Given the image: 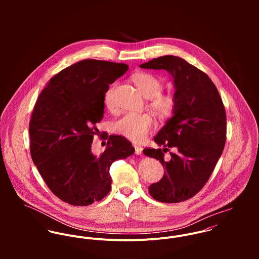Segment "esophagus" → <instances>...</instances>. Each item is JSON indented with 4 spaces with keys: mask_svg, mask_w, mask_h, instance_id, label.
<instances>
[{
    "mask_svg": "<svg viewBox=\"0 0 259 259\" xmlns=\"http://www.w3.org/2000/svg\"><path fill=\"white\" fill-rule=\"evenodd\" d=\"M134 147H135V150H136V153H137V154L141 155V154L143 153V147H141V146H137V145H135Z\"/></svg>",
    "mask_w": 259,
    "mask_h": 259,
    "instance_id": "34e87169",
    "label": "esophagus"
}]
</instances>
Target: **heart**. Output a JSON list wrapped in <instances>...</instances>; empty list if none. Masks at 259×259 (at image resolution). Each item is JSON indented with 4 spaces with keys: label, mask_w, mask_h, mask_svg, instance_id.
Listing matches in <instances>:
<instances>
[{
    "label": "heart",
    "mask_w": 259,
    "mask_h": 259,
    "mask_svg": "<svg viewBox=\"0 0 259 259\" xmlns=\"http://www.w3.org/2000/svg\"><path fill=\"white\" fill-rule=\"evenodd\" d=\"M133 80L140 93L149 99V108L160 116H170L177 109L178 100L172 94H161L163 83L155 74L139 73L133 76ZM115 84L106 92L105 105L109 110L114 109L113 92ZM153 127V118L147 113L125 112L113 122V131L133 142L143 141Z\"/></svg>",
    "instance_id": "obj_1"
}]
</instances>
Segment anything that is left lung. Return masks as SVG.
Wrapping results in <instances>:
<instances>
[{
	"label": "left lung",
	"instance_id": "left-lung-1",
	"mask_svg": "<svg viewBox=\"0 0 259 259\" xmlns=\"http://www.w3.org/2000/svg\"><path fill=\"white\" fill-rule=\"evenodd\" d=\"M165 70L174 77L178 100L171 118L154 137L160 148H145L144 153L162 164V179L149 185L157 201L176 203L194 196L207 183L225 146L226 114L219 91L209 76L184 59L163 56L140 66ZM175 147L171 160L163 152Z\"/></svg>",
	"mask_w": 259,
	"mask_h": 259
}]
</instances>
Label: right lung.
<instances>
[{"mask_svg": "<svg viewBox=\"0 0 259 259\" xmlns=\"http://www.w3.org/2000/svg\"><path fill=\"white\" fill-rule=\"evenodd\" d=\"M127 69L125 64L83 60L54 75L37 98L29 125L32 159L51 191L69 204L102 200L111 190V163L135 152L121 136H110L99 156L92 152L105 94Z\"/></svg>", "mask_w": 259, "mask_h": 259, "instance_id": "right-lung-1", "label": "right lung"}]
</instances>
